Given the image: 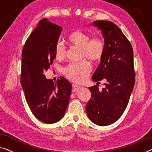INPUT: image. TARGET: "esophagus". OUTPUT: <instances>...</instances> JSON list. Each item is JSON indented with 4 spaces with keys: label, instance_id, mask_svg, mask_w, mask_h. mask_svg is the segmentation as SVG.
I'll return each instance as SVG.
<instances>
[{
    "label": "esophagus",
    "instance_id": "esophagus-1",
    "mask_svg": "<svg viewBox=\"0 0 152 152\" xmlns=\"http://www.w3.org/2000/svg\"><path fill=\"white\" fill-rule=\"evenodd\" d=\"M81 88H82V86H79V85L72 84V91H73V92H76V91H77L79 89Z\"/></svg>",
    "mask_w": 152,
    "mask_h": 152
}]
</instances>
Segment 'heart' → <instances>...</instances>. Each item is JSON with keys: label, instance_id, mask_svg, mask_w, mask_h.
<instances>
[{"label": "heart", "instance_id": "heart-1", "mask_svg": "<svg viewBox=\"0 0 152 152\" xmlns=\"http://www.w3.org/2000/svg\"><path fill=\"white\" fill-rule=\"evenodd\" d=\"M68 42L81 50V58H86L91 61H98L102 57L105 51L104 41L101 37H95L91 39L90 35L82 31L72 32L68 38ZM55 53L58 59H63L66 55V48L60 41L56 43ZM92 70L91 64L86 60L77 63H71L64 68V74L69 80L81 83L84 82Z\"/></svg>", "mask_w": 152, "mask_h": 152}]
</instances>
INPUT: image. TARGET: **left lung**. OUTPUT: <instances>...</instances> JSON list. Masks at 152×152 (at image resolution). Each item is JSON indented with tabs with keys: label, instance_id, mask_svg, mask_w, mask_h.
Here are the masks:
<instances>
[{
	"label": "left lung",
	"instance_id": "obj_1",
	"mask_svg": "<svg viewBox=\"0 0 152 152\" xmlns=\"http://www.w3.org/2000/svg\"><path fill=\"white\" fill-rule=\"evenodd\" d=\"M91 25L101 30L105 43L104 53L92 80L97 82V85L103 80L105 88L99 91L95 85L89 87L91 98L86 104V113L93 123L107 126L121 117L134 89V52L129 41L113 22L97 20Z\"/></svg>",
	"mask_w": 152,
	"mask_h": 152
}]
</instances>
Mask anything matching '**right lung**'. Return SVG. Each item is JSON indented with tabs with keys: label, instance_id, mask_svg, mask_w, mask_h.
<instances>
[{
	"label": "right lung",
	"instance_id": "right-lung-1",
	"mask_svg": "<svg viewBox=\"0 0 152 152\" xmlns=\"http://www.w3.org/2000/svg\"><path fill=\"white\" fill-rule=\"evenodd\" d=\"M62 28L46 18L39 22L22 52L20 83L34 117L53 124L64 117L69 102L72 85L64 77L57 82L45 78L44 72L56 57L55 47Z\"/></svg>",
	"mask_w": 152,
	"mask_h": 152
}]
</instances>
